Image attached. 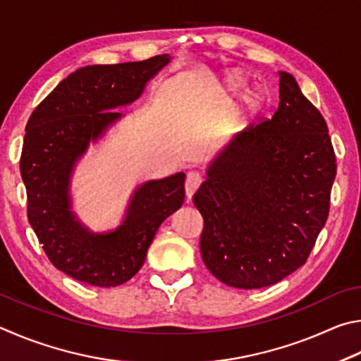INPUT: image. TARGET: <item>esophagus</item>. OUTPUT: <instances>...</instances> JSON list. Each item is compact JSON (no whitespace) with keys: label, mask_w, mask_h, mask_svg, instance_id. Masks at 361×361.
<instances>
[{"label":"esophagus","mask_w":361,"mask_h":361,"mask_svg":"<svg viewBox=\"0 0 361 361\" xmlns=\"http://www.w3.org/2000/svg\"><path fill=\"white\" fill-rule=\"evenodd\" d=\"M203 184V176H201L200 173H195V171H192V173L187 174V179H185V193L188 198H192L195 192L198 190L200 185Z\"/></svg>","instance_id":"34e87169"}]
</instances>
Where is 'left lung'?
Here are the masks:
<instances>
[{
  "instance_id": "8db88e82",
  "label": "left lung",
  "mask_w": 361,
  "mask_h": 361,
  "mask_svg": "<svg viewBox=\"0 0 361 361\" xmlns=\"http://www.w3.org/2000/svg\"><path fill=\"white\" fill-rule=\"evenodd\" d=\"M274 116L233 139L193 197L201 257L220 282L273 286L306 263L330 212L336 155L324 116L279 74Z\"/></svg>"
}]
</instances>
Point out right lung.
Masks as SVG:
<instances>
[{"label": "right lung", "instance_id": "add662e5", "mask_svg": "<svg viewBox=\"0 0 361 361\" xmlns=\"http://www.w3.org/2000/svg\"><path fill=\"white\" fill-rule=\"evenodd\" d=\"M169 61L80 68L63 79L31 114L25 133L20 174L27 188L31 228L56 269L94 287H117L144 264L158 226L185 198V174L150 180L135 193L128 216L116 231L92 235L69 212L68 182L90 139L120 117L111 109L135 101Z\"/></svg>", "mask_w": 361, "mask_h": 361}]
</instances>
